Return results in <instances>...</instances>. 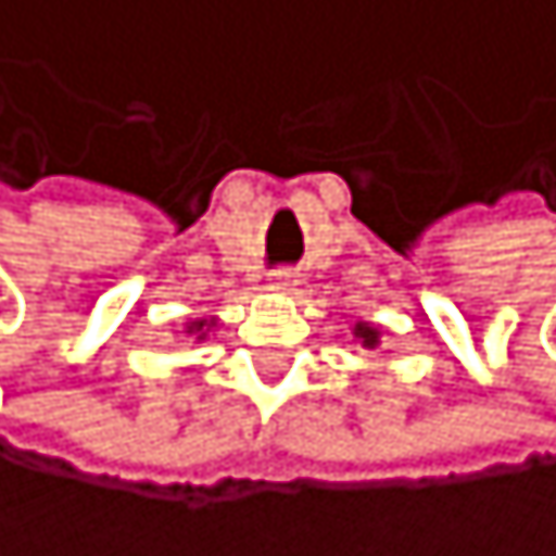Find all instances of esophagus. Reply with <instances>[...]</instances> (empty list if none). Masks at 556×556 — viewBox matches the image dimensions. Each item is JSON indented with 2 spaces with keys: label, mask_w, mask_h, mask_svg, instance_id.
Segmentation results:
<instances>
[{
  "label": "esophagus",
  "mask_w": 556,
  "mask_h": 556,
  "mask_svg": "<svg viewBox=\"0 0 556 556\" xmlns=\"http://www.w3.org/2000/svg\"><path fill=\"white\" fill-rule=\"evenodd\" d=\"M295 281H300V278H295V270L281 267V270H275V275L267 278V289H270V292H292V289H295Z\"/></svg>",
  "instance_id": "1"
}]
</instances>
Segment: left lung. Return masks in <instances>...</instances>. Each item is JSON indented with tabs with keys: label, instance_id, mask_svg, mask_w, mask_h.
Returning a JSON list of instances; mask_svg holds the SVG:
<instances>
[{
	"label": "left lung",
	"instance_id": "8db88e82",
	"mask_svg": "<svg viewBox=\"0 0 556 556\" xmlns=\"http://www.w3.org/2000/svg\"><path fill=\"white\" fill-rule=\"evenodd\" d=\"M353 336H357L367 350H375L378 346V336H382V331H378L375 325H367V321H357V325H353Z\"/></svg>",
	"mask_w": 556,
	"mask_h": 556
}]
</instances>
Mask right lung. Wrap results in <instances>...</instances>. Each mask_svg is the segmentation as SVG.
Masks as SVG:
<instances>
[{
	"mask_svg": "<svg viewBox=\"0 0 556 556\" xmlns=\"http://www.w3.org/2000/svg\"><path fill=\"white\" fill-rule=\"evenodd\" d=\"M217 325V317H195V321H189L185 328H189V336H195V339H206L210 336V328Z\"/></svg>",
	"mask_w": 556,
	"mask_h": 556,
	"instance_id": "right-lung-1",
	"label": "right lung"
}]
</instances>
